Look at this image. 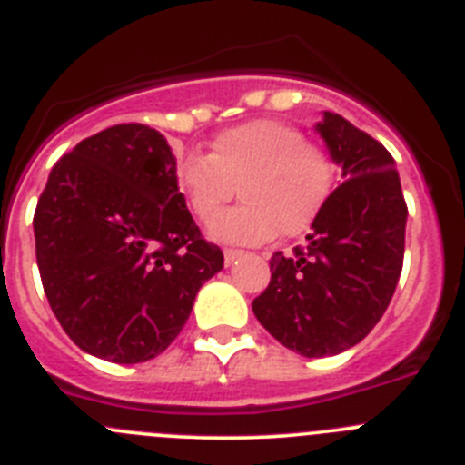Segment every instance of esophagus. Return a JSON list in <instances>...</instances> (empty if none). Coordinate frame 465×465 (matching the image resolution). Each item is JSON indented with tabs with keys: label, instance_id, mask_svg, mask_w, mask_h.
Returning a JSON list of instances; mask_svg holds the SVG:
<instances>
[{
	"label": "esophagus",
	"instance_id": "34e87169",
	"mask_svg": "<svg viewBox=\"0 0 465 465\" xmlns=\"http://www.w3.org/2000/svg\"><path fill=\"white\" fill-rule=\"evenodd\" d=\"M241 257H242V250H233V248L224 250V263H227V266H232V263Z\"/></svg>",
	"mask_w": 465,
	"mask_h": 465
}]
</instances>
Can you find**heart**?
<instances>
[{"mask_svg":"<svg viewBox=\"0 0 465 465\" xmlns=\"http://www.w3.org/2000/svg\"><path fill=\"white\" fill-rule=\"evenodd\" d=\"M333 154L280 120H254L217 134L211 154L187 153L175 183L192 215L208 223L235 193L241 207L218 216L211 236L257 245L273 236L296 238L320 220L336 187Z\"/></svg>","mask_w":465,"mask_h":465,"instance_id":"1","label":"heart"}]
</instances>
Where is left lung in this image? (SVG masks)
Returning <instances> with one entry per match:
<instances>
[{
	"label": "left lung",
	"mask_w": 465,
	"mask_h": 465,
	"mask_svg": "<svg viewBox=\"0 0 465 465\" xmlns=\"http://www.w3.org/2000/svg\"><path fill=\"white\" fill-rule=\"evenodd\" d=\"M317 132L345 181L305 245L271 257L269 287L252 311L275 341L303 357L345 352L371 333L394 296L405 252L399 171L380 141L324 113Z\"/></svg>",
	"instance_id": "left-lung-1"
}]
</instances>
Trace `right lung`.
Listing matches in <instances>:
<instances>
[{"instance_id": "obj_1", "label": "right lung", "mask_w": 465, "mask_h": 465, "mask_svg": "<svg viewBox=\"0 0 465 465\" xmlns=\"http://www.w3.org/2000/svg\"><path fill=\"white\" fill-rule=\"evenodd\" d=\"M48 303L81 350L115 363L157 357L224 266L175 183V154L148 124H113L60 157L35 211Z\"/></svg>"}]
</instances>
